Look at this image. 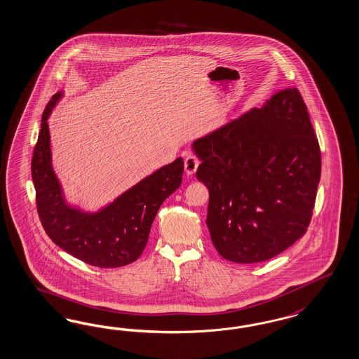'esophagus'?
I'll use <instances>...</instances> for the list:
<instances>
[{"mask_svg": "<svg viewBox=\"0 0 359 359\" xmlns=\"http://www.w3.org/2000/svg\"><path fill=\"white\" fill-rule=\"evenodd\" d=\"M198 166H199V160L196 156L189 154L185 158V172L187 175H193L197 172Z\"/></svg>", "mask_w": 359, "mask_h": 359, "instance_id": "1", "label": "esophagus"}]
</instances>
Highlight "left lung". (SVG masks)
<instances>
[{
    "label": "left lung",
    "instance_id": "1",
    "mask_svg": "<svg viewBox=\"0 0 359 359\" xmlns=\"http://www.w3.org/2000/svg\"><path fill=\"white\" fill-rule=\"evenodd\" d=\"M193 151L210 194L206 224L222 257L266 262L306 232L321 151L297 88L196 140Z\"/></svg>",
    "mask_w": 359,
    "mask_h": 359
}]
</instances>
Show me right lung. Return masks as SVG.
<instances>
[{
    "mask_svg": "<svg viewBox=\"0 0 359 359\" xmlns=\"http://www.w3.org/2000/svg\"><path fill=\"white\" fill-rule=\"evenodd\" d=\"M62 96L63 91L55 93L47 103L33 151L32 177L39 219L48 238L81 262L100 268L127 266L142 254L162 202L181 185L184 160L180 157L162 166L95 212L71 206L53 169L47 124Z\"/></svg>",
    "mask_w": 359,
    "mask_h": 359,
    "instance_id": "obj_1",
    "label": "right lung"
}]
</instances>
